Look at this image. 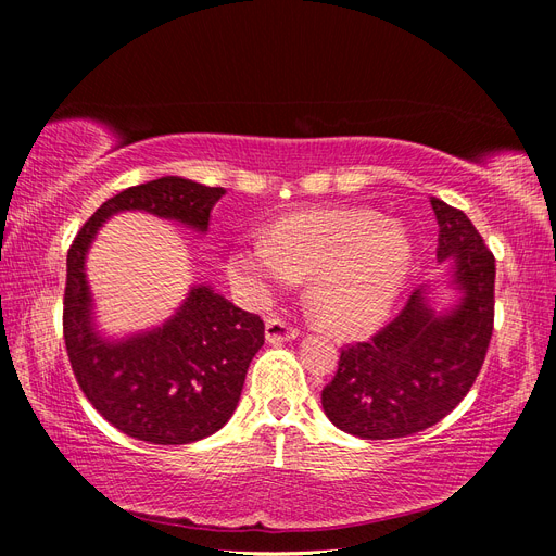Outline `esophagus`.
I'll list each match as a JSON object with an SVG mask.
<instances>
[{"instance_id":"obj_1","label":"esophagus","mask_w":556,"mask_h":556,"mask_svg":"<svg viewBox=\"0 0 556 556\" xmlns=\"http://www.w3.org/2000/svg\"><path fill=\"white\" fill-rule=\"evenodd\" d=\"M299 336V329L280 315H268L266 317V341L268 343H282V341H292Z\"/></svg>"}]
</instances>
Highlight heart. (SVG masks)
I'll use <instances>...</instances> for the list:
<instances>
[{"label": "heart", "mask_w": 556, "mask_h": 556, "mask_svg": "<svg viewBox=\"0 0 556 556\" xmlns=\"http://www.w3.org/2000/svg\"><path fill=\"white\" fill-rule=\"evenodd\" d=\"M413 243L406 227L364 208L294 213L268 239L250 237L231 250L229 278L250 299L308 279V304L343 333L371 329L390 313L408 280Z\"/></svg>", "instance_id": "1"}]
</instances>
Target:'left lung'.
<instances>
[{
    "mask_svg": "<svg viewBox=\"0 0 556 556\" xmlns=\"http://www.w3.org/2000/svg\"><path fill=\"white\" fill-rule=\"evenodd\" d=\"M439 262H454L457 308L439 315L415 290L368 341L341 348L323 408L345 433L366 441L403 439L441 422L459 406L484 364L494 331L496 262L459 208L431 197Z\"/></svg>",
    "mask_w": 556,
    "mask_h": 556,
    "instance_id": "8db88e82",
    "label": "left lung"
}]
</instances>
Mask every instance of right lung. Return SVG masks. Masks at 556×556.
Wrapping results in <instances>:
<instances>
[{
  "mask_svg": "<svg viewBox=\"0 0 556 556\" xmlns=\"http://www.w3.org/2000/svg\"><path fill=\"white\" fill-rule=\"evenodd\" d=\"M223 194L178 176L134 185L104 201L66 252L62 329L74 376L94 410L137 441L185 445L223 429L264 345V323L199 285L169 323L109 343L90 325L86 252L117 211H148L206 231Z\"/></svg>",
  "mask_w": 556,
  "mask_h": 556,
  "instance_id": "right-lung-1",
  "label": "right lung"
}]
</instances>
